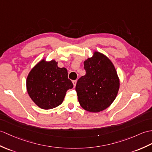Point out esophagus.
Instances as JSON below:
<instances>
[{"label":"esophagus","mask_w":152,"mask_h":152,"mask_svg":"<svg viewBox=\"0 0 152 152\" xmlns=\"http://www.w3.org/2000/svg\"><path fill=\"white\" fill-rule=\"evenodd\" d=\"M76 83H77V81H76V80H74V81H72V83H73V85H74V87H76Z\"/></svg>","instance_id":"obj_1"}]
</instances>
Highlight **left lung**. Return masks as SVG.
I'll return each instance as SVG.
<instances>
[{
	"instance_id": "obj_1",
	"label": "left lung",
	"mask_w": 152,
	"mask_h": 152,
	"mask_svg": "<svg viewBox=\"0 0 152 152\" xmlns=\"http://www.w3.org/2000/svg\"><path fill=\"white\" fill-rule=\"evenodd\" d=\"M86 74L77 80V99L82 108L98 113L110 106L117 96L120 79L111 59L102 53L94 51L83 62Z\"/></svg>"
}]
</instances>
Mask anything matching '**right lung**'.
Here are the masks:
<instances>
[{
	"label": "right lung",
	"mask_w": 152,
	"mask_h": 152,
	"mask_svg": "<svg viewBox=\"0 0 152 152\" xmlns=\"http://www.w3.org/2000/svg\"><path fill=\"white\" fill-rule=\"evenodd\" d=\"M73 84L68 79L65 68H59L54 59L44 58L31 69L26 78V89L30 98L39 107L50 109L59 106L66 91Z\"/></svg>",
	"instance_id": "1"
}]
</instances>
